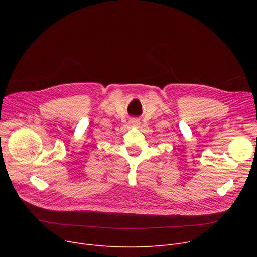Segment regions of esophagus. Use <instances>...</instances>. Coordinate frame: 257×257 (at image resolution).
Masks as SVG:
<instances>
[{
	"mask_svg": "<svg viewBox=\"0 0 257 257\" xmlns=\"http://www.w3.org/2000/svg\"><path fill=\"white\" fill-rule=\"evenodd\" d=\"M130 124H131L132 126H139V125H140V121H139L138 119H131V120H130Z\"/></svg>",
	"mask_w": 257,
	"mask_h": 257,
	"instance_id": "1",
	"label": "esophagus"
}]
</instances>
